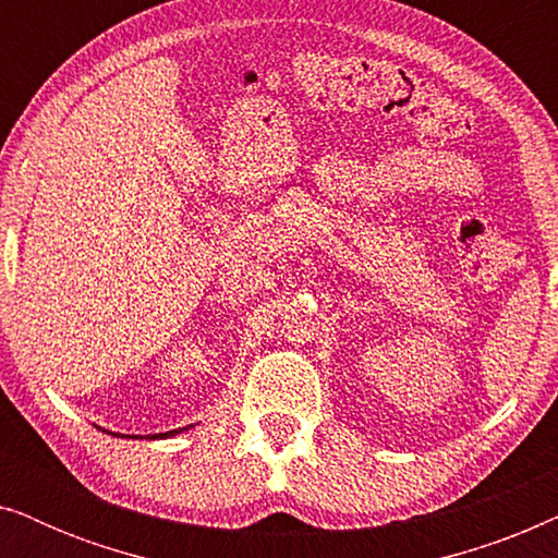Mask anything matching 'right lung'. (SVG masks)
Returning <instances> with one entry per match:
<instances>
[{"instance_id": "obj_1", "label": "right lung", "mask_w": 558, "mask_h": 558, "mask_svg": "<svg viewBox=\"0 0 558 558\" xmlns=\"http://www.w3.org/2000/svg\"><path fill=\"white\" fill-rule=\"evenodd\" d=\"M182 432V429H180ZM172 434H178V429H174V432H165V434H155V437H151V439H159V437H172Z\"/></svg>"}]
</instances>
